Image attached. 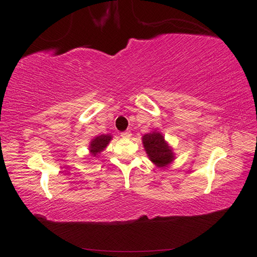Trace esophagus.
I'll return each mask as SVG.
<instances>
[{
  "mask_svg": "<svg viewBox=\"0 0 257 257\" xmlns=\"http://www.w3.org/2000/svg\"><path fill=\"white\" fill-rule=\"evenodd\" d=\"M120 136L122 138H129L130 136H132V132H130V130H125V132L121 133Z\"/></svg>",
  "mask_w": 257,
  "mask_h": 257,
  "instance_id": "obj_1",
  "label": "esophagus"
}]
</instances>
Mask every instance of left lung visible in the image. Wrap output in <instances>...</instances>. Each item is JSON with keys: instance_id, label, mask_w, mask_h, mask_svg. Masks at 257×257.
I'll return each mask as SVG.
<instances>
[{"instance_id": "8db88e82", "label": "left lung", "mask_w": 257, "mask_h": 257, "mask_svg": "<svg viewBox=\"0 0 257 257\" xmlns=\"http://www.w3.org/2000/svg\"><path fill=\"white\" fill-rule=\"evenodd\" d=\"M146 153L149 158L158 167H165L173 160V154L170 147L164 142V138L160 133H150L143 137Z\"/></svg>"}]
</instances>
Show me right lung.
<instances>
[{"label":"right lung","mask_w":257,"mask_h":257,"mask_svg":"<svg viewBox=\"0 0 257 257\" xmlns=\"http://www.w3.org/2000/svg\"><path fill=\"white\" fill-rule=\"evenodd\" d=\"M110 141H111L110 135H101V136L93 139L89 147L90 153H92V155L96 156L99 152H102L104 149H105Z\"/></svg>","instance_id":"1"}]
</instances>
